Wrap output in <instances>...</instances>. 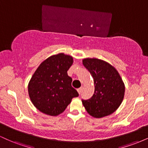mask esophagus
Wrapping results in <instances>:
<instances>
[{
	"mask_svg": "<svg viewBox=\"0 0 148 148\" xmlns=\"http://www.w3.org/2000/svg\"><path fill=\"white\" fill-rule=\"evenodd\" d=\"M82 90H83L82 88H79V89H77V91H78V92H79V95L81 94V92H82Z\"/></svg>",
	"mask_w": 148,
	"mask_h": 148,
	"instance_id": "1",
	"label": "esophagus"
}]
</instances>
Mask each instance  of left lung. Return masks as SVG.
Listing matches in <instances>:
<instances>
[{"instance_id":"1","label":"left lung","mask_w":148,"mask_h":148,"mask_svg":"<svg viewBox=\"0 0 148 148\" xmlns=\"http://www.w3.org/2000/svg\"><path fill=\"white\" fill-rule=\"evenodd\" d=\"M83 64L92 76L95 92L89 99H82L91 116L101 118L112 114L120 106L125 87L118 71L111 64L97 58H85Z\"/></svg>"}]
</instances>
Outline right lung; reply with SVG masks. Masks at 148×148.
Here are the masks:
<instances>
[{
    "mask_svg": "<svg viewBox=\"0 0 148 148\" xmlns=\"http://www.w3.org/2000/svg\"><path fill=\"white\" fill-rule=\"evenodd\" d=\"M72 63L71 56L60 53L46 59L33 74L28 84V95L42 113L51 116L60 115L72 98L79 96L72 86V78L67 75Z\"/></svg>",
    "mask_w": 148,
    "mask_h": 148,
    "instance_id": "obj_1",
    "label": "right lung"
}]
</instances>
